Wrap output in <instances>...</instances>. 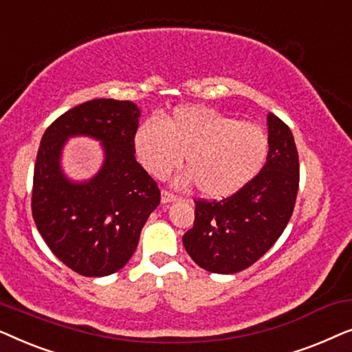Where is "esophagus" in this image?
Returning a JSON list of instances; mask_svg holds the SVG:
<instances>
[{
    "mask_svg": "<svg viewBox=\"0 0 352 352\" xmlns=\"http://www.w3.org/2000/svg\"><path fill=\"white\" fill-rule=\"evenodd\" d=\"M177 197L168 190H162V204H170V201H175Z\"/></svg>",
    "mask_w": 352,
    "mask_h": 352,
    "instance_id": "esophagus-1",
    "label": "esophagus"
}]
</instances>
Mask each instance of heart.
Here are the masks:
<instances>
[{"mask_svg": "<svg viewBox=\"0 0 352 352\" xmlns=\"http://www.w3.org/2000/svg\"><path fill=\"white\" fill-rule=\"evenodd\" d=\"M263 128L240 123L210 107H179L165 122L147 120L134 136L141 165L153 177L170 176L186 157L187 175L181 182H195L200 194H234L256 175L267 155Z\"/></svg>", "mask_w": 352, "mask_h": 352, "instance_id": "obj_1", "label": "heart"}]
</instances>
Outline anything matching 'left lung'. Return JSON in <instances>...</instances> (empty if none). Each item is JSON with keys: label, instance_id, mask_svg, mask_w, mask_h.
<instances>
[{"label": "left lung", "instance_id": "left-lung-1", "mask_svg": "<svg viewBox=\"0 0 352 352\" xmlns=\"http://www.w3.org/2000/svg\"><path fill=\"white\" fill-rule=\"evenodd\" d=\"M269 152L261 171L223 200L197 199L194 228L182 237L201 269L235 274L258 261L280 237L295 208L300 160L290 128L267 115Z\"/></svg>", "mask_w": 352, "mask_h": 352}]
</instances>
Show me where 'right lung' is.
Returning <instances> with one entry per match:
<instances>
[{"label":"right lung","mask_w":352,"mask_h":352,"mask_svg":"<svg viewBox=\"0 0 352 352\" xmlns=\"http://www.w3.org/2000/svg\"><path fill=\"white\" fill-rule=\"evenodd\" d=\"M139 109L131 100L94 99L54 120L43 134L33 171L32 214L52 253L85 277L117 272L133 256L146 221L160 204V189L136 162ZM103 141L104 166L93 180L74 185L61 175L67 137Z\"/></svg>","instance_id":"1"}]
</instances>
